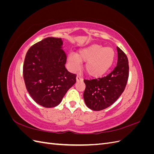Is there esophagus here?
<instances>
[{"mask_svg":"<svg viewBox=\"0 0 154 154\" xmlns=\"http://www.w3.org/2000/svg\"><path fill=\"white\" fill-rule=\"evenodd\" d=\"M83 78L82 77H80V76H76V82H79V81H82Z\"/></svg>","mask_w":154,"mask_h":154,"instance_id":"esophagus-1","label":"esophagus"}]
</instances>
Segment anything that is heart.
Segmentation results:
<instances>
[{
  "instance_id": "b5f03b06",
  "label": "heart",
  "mask_w": 154,
  "mask_h": 154,
  "mask_svg": "<svg viewBox=\"0 0 154 154\" xmlns=\"http://www.w3.org/2000/svg\"><path fill=\"white\" fill-rule=\"evenodd\" d=\"M115 58V51L110 47L103 48L99 44H92L80 49L77 54L71 53L67 61L70 68L75 71L80 67L81 62H87L85 71L92 77H100L112 66Z\"/></svg>"
}]
</instances>
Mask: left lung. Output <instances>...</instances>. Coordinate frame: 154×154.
<instances>
[{
    "mask_svg": "<svg viewBox=\"0 0 154 154\" xmlns=\"http://www.w3.org/2000/svg\"><path fill=\"white\" fill-rule=\"evenodd\" d=\"M117 66L108 75L92 80H84L85 89L83 98L87 107L99 111L112 105L124 91L128 78L127 55L117 47Z\"/></svg>",
    "mask_w": 154,
    "mask_h": 154,
    "instance_id": "left-lung-1",
    "label": "left lung"
}]
</instances>
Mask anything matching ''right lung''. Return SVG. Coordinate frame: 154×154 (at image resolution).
<instances>
[{
  "instance_id": "obj_1",
  "label": "right lung",
  "mask_w": 154,
  "mask_h": 154,
  "mask_svg": "<svg viewBox=\"0 0 154 154\" xmlns=\"http://www.w3.org/2000/svg\"><path fill=\"white\" fill-rule=\"evenodd\" d=\"M60 38L48 37L36 43L26 53L23 76L29 95L46 108L57 106L76 82L75 74L65 67L67 56Z\"/></svg>"
}]
</instances>
